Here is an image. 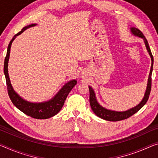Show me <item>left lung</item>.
<instances>
[{"mask_svg": "<svg viewBox=\"0 0 158 158\" xmlns=\"http://www.w3.org/2000/svg\"><path fill=\"white\" fill-rule=\"evenodd\" d=\"M131 32L132 35L135 37H138L143 39V42L145 43V47L147 48L148 52L150 55V58H151V68H150V71L148 76V84L146 90L144 94V97L141 102L136 105L134 107L131 108L129 110L123 111H114L111 110H108L105 107H104L102 105L99 104V103L98 102V99L96 98V94L94 93V89L93 87L89 86V104H90L91 108L93 110V112L98 116V117L102 118V119L106 120V121H117L126 119L130 117L131 116L134 114L135 113H136L137 111H139L143 106L145 103L147 102L148 99L149 98L150 93L151 90V76H152V66H153V57H152L151 51L149 47L148 42L146 39H145V36L143 35V33L140 31L138 29L135 27H131Z\"/></svg>", "mask_w": 158, "mask_h": 158, "instance_id": "1", "label": "left lung"}]
</instances>
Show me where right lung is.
Wrapping results in <instances>:
<instances>
[{
  "mask_svg": "<svg viewBox=\"0 0 158 158\" xmlns=\"http://www.w3.org/2000/svg\"><path fill=\"white\" fill-rule=\"evenodd\" d=\"M36 25H37V24H31V25L23 27V30L20 32L16 34L10 42L8 47V50H7V54L4 61V74L5 76H6L7 88H8L9 97L14 105L19 110L23 111L25 114L30 116L31 117L38 118V119H46V118L52 117V116H55L56 114L59 112L63 106H64L68 94H69L71 89L73 88V87L77 84V81L76 79H74L69 81L62 87V88L56 94H55L54 98L48 101L43 102H28L22 98L14 90L13 87L11 85L10 80L8 69L12 43H13L17 36L21 35L27 29Z\"/></svg>",
  "mask_w": 158,
  "mask_h": 158,
  "instance_id": "right-lung-1",
  "label": "right lung"
}]
</instances>
